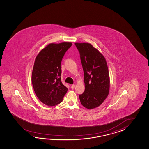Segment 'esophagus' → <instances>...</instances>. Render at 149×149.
Listing matches in <instances>:
<instances>
[{"label": "esophagus", "mask_w": 149, "mask_h": 149, "mask_svg": "<svg viewBox=\"0 0 149 149\" xmlns=\"http://www.w3.org/2000/svg\"><path fill=\"white\" fill-rule=\"evenodd\" d=\"M75 86H76V85L73 84V85H72L71 86V88L72 89H74V87H75Z\"/></svg>", "instance_id": "esophagus-1"}]
</instances>
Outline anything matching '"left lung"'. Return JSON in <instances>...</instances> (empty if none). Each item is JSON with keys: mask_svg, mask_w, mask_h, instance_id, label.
I'll return each instance as SVG.
<instances>
[{"mask_svg": "<svg viewBox=\"0 0 149 149\" xmlns=\"http://www.w3.org/2000/svg\"><path fill=\"white\" fill-rule=\"evenodd\" d=\"M84 72L85 89L79 95L81 104L92 109L107 97L110 88L108 65L103 55L88 43H75Z\"/></svg>", "mask_w": 149, "mask_h": 149, "instance_id": "1", "label": "left lung"}]
</instances>
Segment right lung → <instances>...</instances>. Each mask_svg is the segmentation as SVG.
Here are the masks:
<instances>
[{
	"label": "right lung",
	"mask_w": 149,
	"mask_h": 149,
	"mask_svg": "<svg viewBox=\"0 0 149 149\" xmlns=\"http://www.w3.org/2000/svg\"><path fill=\"white\" fill-rule=\"evenodd\" d=\"M72 46L70 42L50 44L36 58L32 72V83L36 95L48 106L60 104L68 88L61 82V64L64 55Z\"/></svg>",
	"instance_id": "right-lung-1"
}]
</instances>
